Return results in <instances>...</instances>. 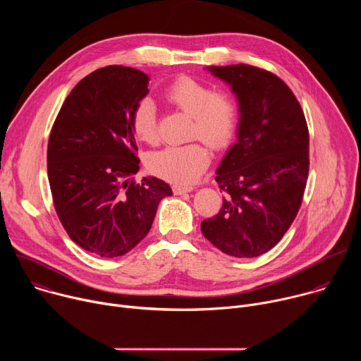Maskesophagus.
I'll return each mask as SVG.
<instances>
[{"label":"esophagus","instance_id":"obj_1","mask_svg":"<svg viewBox=\"0 0 361 361\" xmlns=\"http://www.w3.org/2000/svg\"><path fill=\"white\" fill-rule=\"evenodd\" d=\"M192 190H194L192 185H181V184L173 185V191H174V194H177V195H181V194H184V192H191Z\"/></svg>","mask_w":361,"mask_h":361}]
</instances>
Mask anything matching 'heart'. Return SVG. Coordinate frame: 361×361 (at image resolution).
<instances>
[{"instance_id":"heart-1","label":"heart","mask_w":361,"mask_h":361,"mask_svg":"<svg viewBox=\"0 0 361 361\" xmlns=\"http://www.w3.org/2000/svg\"><path fill=\"white\" fill-rule=\"evenodd\" d=\"M166 98L170 104L191 116L190 138H201L213 148L228 144L237 126V106L228 94L213 91L207 84L183 77L167 88ZM131 126L140 141L157 142V110L149 98L138 102ZM209 164L210 151L198 141L166 147L149 154L147 159V167L152 174L180 184L197 180Z\"/></svg>"}]
</instances>
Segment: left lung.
Returning a JSON list of instances; mask_svg holds the SVG:
<instances>
[{"label": "left lung", "mask_w": 361, "mask_h": 361, "mask_svg": "<svg viewBox=\"0 0 361 361\" xmlns=\"http://www.w3.org/2000/svg\"><path fill=\"white\" fill-rule=\"evenodd\" d=\"M207 71L230 85L240 118L237 141L216 171L227 195L201 231L223 252L251 259L271 250L297 216L308 176V128L277 75L245 64Z\"/></svg>", "instance_id": "left-lung-1"}]
</instances>
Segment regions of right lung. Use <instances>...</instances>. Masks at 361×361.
I'll use <instances>...</instances> for the list:
<instances>
[{
	"label": "right lung",
	"mask_w": 361,
	"mask_h": 361,
	"mask_svg": "<svg viewBox=\"0 0 361 361\" xmlns=\"http://www.w3.org/2000/svg\"><path fill=\"white\" fill-rule=\"evenodd\" d=\"M148 75L110 66L82 78L66 98L48 140V181L70 238L104 259L124 255L149 231L160 201L173 195L142 177L131 126Z\"/></svg>",
	"instance_id": "1"
}]
</instances>
